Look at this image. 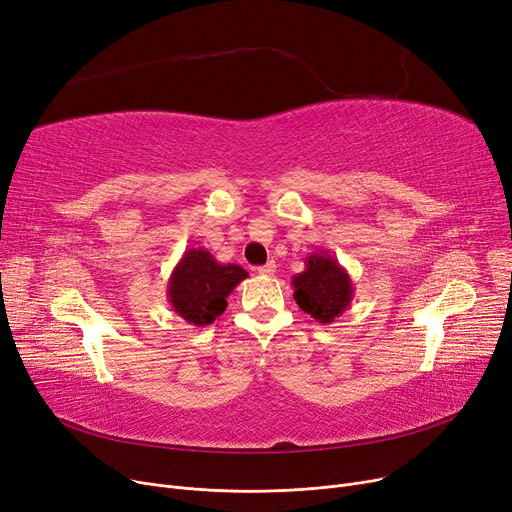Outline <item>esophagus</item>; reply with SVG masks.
Listing matches in <instances>:
<instances>
[{"mask_svg": "<svg viewBox=\"0 0 512 512\" xmlns=\"http://www.w3.org/2000/svg\"><path fill=\"white\" fill-rule=\"evenodd\" d=\"M257 272H259L261 276H272V274L276 272V261H267L265 265L257 267Z\"/></svg>", "mask_w": 512, "mask_h": 512, "instance_id": "1", "label": "esophagus"}]
</instances>
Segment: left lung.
Segmentation results:
<instances>
[{"label":"left lung","mask_w":512,"mask_h":512,"mask_svg":"<svg viewBox=\"0 0 512 512\" xmlns=\"http://www.w3.org/2000/svg\"><path fill=\"white\" fill-rule=\"evenodd\" d=\"M294 301L319 324H332L353 301V280L328 251L311 253L305 272L292 276Z\"/></svg>","instance_id":"1"}]
</instances>
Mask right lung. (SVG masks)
Here are the masks:
<instances>
[{
	"instance_id": "right-lung-1",
	"label": "right lung",
	"mask_w": 512,
	"mask_h": 512,
	"mask_svg": "<svg viewBox=\"0 0 512 512\" xmlns=\"http://www.w3.org/2000/svg\"><path fill=\"white\" fill-rule=\"evenodd\" d=\"M249 274L236 263H220L207 249H186L168 280V303L186 324L203 328L226 311L230 292Z\"/></svg>"
}]
</instances>
